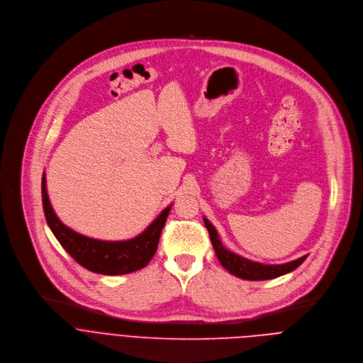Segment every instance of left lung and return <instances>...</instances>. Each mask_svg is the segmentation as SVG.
Returning <instances> with one entry per match:
<instances>
[{"instance_id":"left-lung-1","label":"left lung","mask_w":363,"mask_h":363,"mask_svg":"<svg viewBox=\"0 0 363 363\" xmlns=\"http://www.w3.org/2000/svg\"><path fill=\"white\" fill-rule=\"evenodd\" d=\"M203 220H204V225L207 228V232H208V236H210V240H211V245H213V249L216 252L217 259H219V262L222 263V266L226 270H229L232 274H235L240 279H245V280L274 279V277H279L281 274H286L289 272L295 270L308 257V255H306L303 257H299L296 260H292V262L284 263V264H262V263H257V262L247 260V259L228 250L222 245V242L219 239V235H217L213 225L207 219H203Z\"/></svg>"}]
</instances>
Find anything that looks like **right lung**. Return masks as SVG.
<instances>
[{"label": "right lung", "mask_w": 363, "mask_h": 363, "mask_svg": "<svg viewBox=\"0 0 363 363\" xmlns=\"http://www.w3.org/2000/svg\"><path fill=\"white\" fill-rule=\"evenodd\" d=\"M43 207L45 220L67 253L79 264L100 274H125L147 266L155 256L162 230L167 220L172 206L166 207L157 219L141 235L123 242H104L83 236L64 226L55 216L47 194L45 174L41 180Z\"/></svg>", "instance_id": "right-lung-1"}]
</instances>
